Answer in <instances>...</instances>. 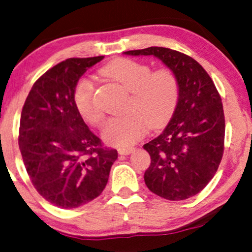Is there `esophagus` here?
I'll return each instance as SVG.
<instances>
[{"label":"esophagus","instance_id":"obj_1","mask_svg":"<svg viewBox=\"0 0 252 252\" xmlns=\"http://www.w3.org/2000/svg\"><path fill=\"white\" fill-rule=\"evenodd\" d=\"M133 151L132 147H126V149H119V153L121 156H128Z\"/></svg>","mask_w":252,"mask_h":252}]
</instances>
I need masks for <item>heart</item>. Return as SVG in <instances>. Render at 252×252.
I'll use <instances>...</instances> for the list:
<instances>
[{
  "label": "heart",
  "instance_id": "obj_1",
  "mask_svg": "<svg viewBox=\"0 0 252 252\" xmlns=\"http://www.w3.org/2000/svg\"><path fill=\"white\" fill-rule=\"evenodd\" d=\"M107 78L120 83L130 92L126 114L106 123L102 138L107 144L126 147L135 144L146 129H157L169 121L180 99V80L173 69L152 68L146 63L130 59H116L101 69ZM94 86L89 80H80L73 93V101L80 116L93 126H100L105 119L96 102Z\"/></svg>",
  "mask_w": 252,
  "mask_h": 252
}]
</instances>
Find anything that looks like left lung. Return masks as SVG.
I'll return each mask as SVG.
<instances>
[{"mask_svg": "<svg viewBox=\"0 0 252 252\" xmlns=\"http://www.w3.org/2000/svg\"><path fill=\"white\" fill-rule=\"evenodd\" d=\"M124 54L156 56L179 77L180 99L172 120L144 145L151 157L144 181L165 199L190 198L213 179L222 159L224 114L219 92L206 70L177 50L149 47Z\"/></svg>", "mask_w": 252, "mask_h": 252, "instance_id": "obj_1", "label": "left lung"}]
</instances>
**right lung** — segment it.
Returning a JSON list of instances; mask_svg holds the SVG:
<instances>
[{
    "instance_id": "add662e5",
    "label": "right lung",
    "mask_w": 252,
    "mask_h": 252,
    "mask_svg": "<svg viewBox=\"0 0 252 252\" xmlns=\"http://www.w3.org/2000/svg\"><path fill=\"white\" fill-rule=\"evenodd\" d=\"M102 59L72 58L54 65L33 84L22 109L18 144L26 172L43 198L62 209L96 198L117 159L73 101L80 77Z\"/></svg>"
}]
</instances>
